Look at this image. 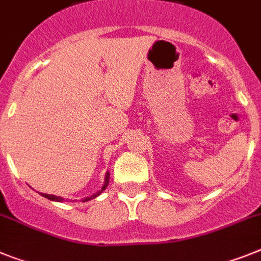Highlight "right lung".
Masks as SVG:
<instances>
[{"mask_svg": "<svg viewBox=\"0 0 261 261\" xmlns=\"http://www.w3.org/2000/svg\"><path fill=\"white\" fill-rule=\"evenodd\" d=\"M109 179H110V174H109V172H107V174H106V179H105V185H103V187L100 188V190H99V191H98V192H95V194H94V195H91V196H90V198H86V199H85V200H83V201H87V200H90V199L97 198L98 195L102 194V192H103V190H106L107 185H109ZM42 196H45V198L50 199V200H53V201H63V198H60V196H54V195L43 194Z\"/></svg>", "mask_w": 261, "mask_h": 261, "instance_id": "add662e5", "label": "right lung"}]
</instances>
